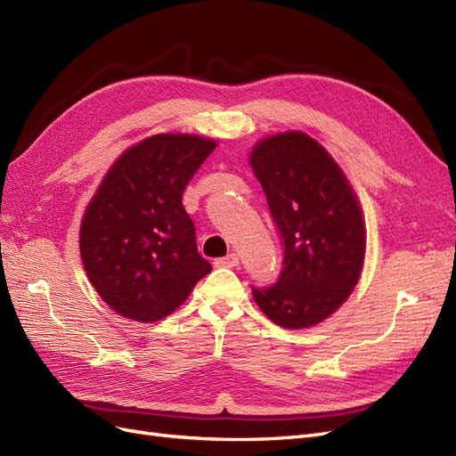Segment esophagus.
Segmentation results:
<instances>
[{
    "label": "esophagus",
    "mask_w": 456,
    "mask_h": 456,
    "mask_svg": "<svg viewBox=\"0 0 456 456\" xmlns=\"http://www.w3.org/2000/svg\"><path fill=\"white\" fill-rule=\"evenodd\" d=\"M238 265H240V256L236 253H230L226 256H220L215 260V266H218V268H233Z\"/></svg>",
    "instance_id": "1"
}]
</instances>
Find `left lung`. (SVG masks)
<instances>
[{"label":"left lung","instance_id":"8db88e82","mask_svg":"<svg viewBox=\"0 0 456 456\" xmlns=\"http://www.w3.org/2000/svg\"><path fill=\"white\" fill-rule=\"evenodd\" d=\"M280 238L283 262L270 287H253L275 325L305 329L338 310L362 275L360 201L329 151L300 131L260 141L249 158Z\"/></svg>","mask_w":456,"mask_h":456}]
</instances>
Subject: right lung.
I'll return each instance as SVG.
<instances>
[{
    "mask_svg": "<svg viewBox=\"0 0 456 456\" xmlns=\"http://www.w3.org/2000/svg\"><path fill=\"white\" fill-rule=\"evenodd\" d=\"M216 148L196 134H154L116 159L87 205L79 253L106 305L134 322H159L213 268L198 253L183 194Z\"/></svg>",
    "mask_w": 456,
    "mask_h": 456,
    "instance_id": "right-lung-1",
    "label": "right lung"
}]
</instances>
